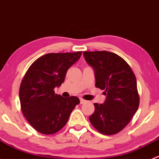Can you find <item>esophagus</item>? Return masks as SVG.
Instances as JSON below:
<instances>
[{"label": "esophagus", "mask_w": 159, "mask_h": 159, "mask_svg": "<svg viewBox=\"0 0 159 159\" xmlns=\"http://www.w3.org/2000/svg\"><path fill=\"white\" fill-rule=\"evenodd\" d=\"M87 102V101H85V100L82 99V98H80V103H81V104H83V103H85Z\"/></svg>", "instance_id": "34e87169"}]
</instances>
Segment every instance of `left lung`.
I'll return each instance as SVG.
<instances>
[{
	"label": "left lung",
	"mask_w": 159,
	"mask_h": 159,
	"mask_svg": "<svg viewBox=\"0 0 159 159\" xmlns=\"http://www.w3.org/2000/svg\"><path fill=\"white\" fill-rule=\"evenodd\" d=\"M85 61L94 71L95 86L105 90L107 99L94 103L89 120L98 131L113 135L121 131L136 113L139 104L136 78L129 66L107 51L84 52Z\"/></svg>",
	"instance_id": "8db88e82"
}]
</instances>
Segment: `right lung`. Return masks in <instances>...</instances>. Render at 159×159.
I'll use <instances>...</instances> for the list:
<instances>
[{"label":"right lung","instance_id":"add662e5","mask_svg":"<svg viewBox=\"0 0 159 159\" xmlns=\"http://www.w3.org/2000/svg\"><path fill=\"white\" fill-rule=\"evenodd\" d=\"M82 52L49 53L36 59L23 77L19 97L21 110L30 124L45 135L53 134L66 124L79 98L56 94L55 88L64 82L68 68Z\"/></svg>","mask_w":159,"mask_h":159}]
</instances>
